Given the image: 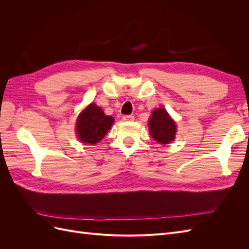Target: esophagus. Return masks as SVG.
Masks as SVG:
<instances>
[{
  "label": "esophagus",
  "instance_id": "obj_1",
  "mask_svg": "<svg viewBox=\"0 0 249 249\" xmlns=\"http://www.w3.org/2000/svg\"><path fill=\"white\" fill-rule=\"evenodd\" d=\"M134 116L133 115H124L123 116V119L124 120V122H131V120H134Z\"/></svg>",
  "mask_w": 249,
  "mask_h": 249
}]
</instances>
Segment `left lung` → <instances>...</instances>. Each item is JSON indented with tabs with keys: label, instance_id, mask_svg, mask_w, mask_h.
Returning a JSON list of instances; mask_svg holds the SVG:
<instances>
[{
	"label": "left lung",
	"instance_id": "8db88e82",
	"mask_svg": "<svg viewBox=\"0 0 249 249\" xmlns=\"http://www.w3.org/2000/svg\"><path fill=\"white\" fill-rule=\"evenodd\" d=\"M148 126L154 140L161 144H167L175 139L176 123L169 117L164 108L156 109L153 112L152 117L148 120Z\"/></svg>",
	"mask_w": 249,
	"mask_h": 249
}]
</instances>
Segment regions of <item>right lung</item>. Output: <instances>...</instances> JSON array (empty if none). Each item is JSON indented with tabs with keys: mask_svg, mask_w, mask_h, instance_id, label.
<instances>
[{
	"mask_svg": "<svg viewBox=\"0 0 249 249\" xmlns=\"http://www.w3.org/2000/svg\"><path fill=\"white\" fill-rule=\"evenodd\" d=\"M114 119L95 104H90L78 117L76 131L80 141L88 144L100 142L110 130Z\"/></svg>",
	"mask_w": 249,
	"mask_h": 249,
	"instance_id": "obj_1",
	"label": "right lung"
}]
</instances>
